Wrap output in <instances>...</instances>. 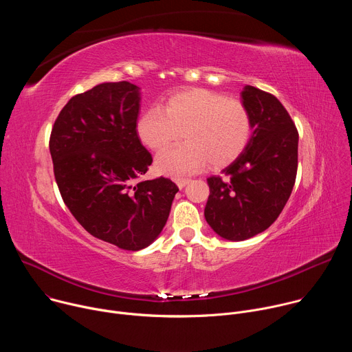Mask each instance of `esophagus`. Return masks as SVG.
Wrapping results in <instances>:
<instances>
[{
    "label": "esophagus",
    "mask_w": 352,
    "mask_h": 352,
    "mask_svg": "<svg viewBox=\"0 0 352 352\" xmlns=\"http://www.w3.org/2000/svg\"><path fill=\"white\" fill-rule=\"evenodd\" d=\"M175 182H177V185H178V188L182 189L184 186H186V185L190 182V179H189V178H178V179H175Z\"/></svg>",
    "instance_id": "34e87169"
}]
</instances>
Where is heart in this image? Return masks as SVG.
I'll use <instances>...</instances> for the list:
<instances>
[{
	"mask_svg": "<svg viewBox=\"0 0 352 352\" xmlns=\"http://www.w3.org/2000/svg\"><path fill=\"white\" fill-rule=\"evenodd\" d=\"M182 132L185 143L167 148L156 159V168L166 175H185L205 168H221L245 150L252 120L235 98L193 87L173 93L162 109L150 107L136 121L139 140L148 148L162 150Z\"/></svg>",
	"mask_w": 352,
	"mask_h": 352,
	"instance_id": "heart-1",
	"label": "heart"
}]
</instances>
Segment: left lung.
<instances>
[{"instance_id": "left-lung-1", "label": "left lung", "mask_w": 352, "mask_h": 352, "mask_svg": "<svg viewBox=\"0 0 352 352\" xmlns=\"http://www.w3.org/2000/svg\"><path fill=\"white\" fill-rule=\"evenodd\" d=\"M242 104L252 135L238 159L223 170L228 179L208 178L205 219L228 241H243L267 230L283 212L298 168V131L277 97L246 85Z\"/></svg>"}]
</instances>
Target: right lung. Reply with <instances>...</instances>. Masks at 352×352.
<instances>
[{"label":"right lung","mask_w":352,"mask_h":352,"mask_svg":"<svg viewBox=\"0 0 352 352\" xmlns=\"http://www.w3.org/2000/svg\"><path fill=\"white\" fill-rule=\"evenodd\" d=\"M139 90L122 80L74 96L50 136L64 204L89 234L125 250L160 235L178 192L164 177L136 181L153 162L136 133Z\"/></svg>","instance_id":"obj_1"}]
</instances>
